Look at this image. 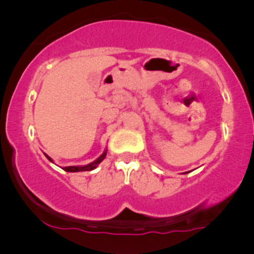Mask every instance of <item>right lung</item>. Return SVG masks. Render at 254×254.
<instances>
[{"mask_svg":"<svg viewBox=\"0 0 254 254\" xmlns=\"http://www.w3.org/2000/svg\"><path fill=\"white\" fill-rule=\"evenodd\" d=\"M107 148L106 150H104V152L102 153L101 156H99L98 158H97L96 161H93V162H91V163H88V165H86V166H68V167H64L63 170L64 171H66V172H83V171H92V170H94V168L97 167V166L99 165V163L102 162V161L104 160V158H106V156H107ZM47 156V158L49 161H50V162H53L54 163V161L51 160L50 157H49L48 155H45Z\"/></svg>","mask_w":254,"mask_h":254,"instance_id":"right-lung-1","label":"right lung"}]
</instances>
